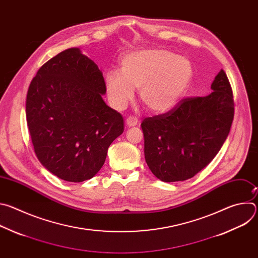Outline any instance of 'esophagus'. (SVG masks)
<instances>
[{"label": "esophagus", "mask_w": 258, "mask_h": 258, "mask_svg": "<svg viewBox=\"0 0 258 258\" xmlns=\"http://www.w3.org/2000/svg\"><path fill=\"white\" fill-rule=\"evenodd\" d=\"M125 122H126V125L131 127V126H135V125H137V124H138V122H139V120H138V118H137V117H135V116H130V117H127V118H126Z\"/></svg>", "instance_id": "1"}]
</instances>
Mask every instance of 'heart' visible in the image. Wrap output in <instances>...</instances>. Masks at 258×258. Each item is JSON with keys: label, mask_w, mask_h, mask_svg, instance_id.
<instances>
[{"label": "heart", "mask_w": 258, "mask_h": 258, "mask_svg": "<svg viewBox=\"0 0 258 258\" xmlns=\"http://www.w3.org/2000/svg\"><path fill=\"white\" fill-rule=\"evenodd\" d=\"M194 75L191 60L165 48H147L125 54L120 70L108 71L105 91L114 108L121 110L139 89L141 102L150 111L166 112L187 93Z\"/></svg>", "instance_id": "1"}]
</instances>
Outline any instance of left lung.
I'll return each instance as SVG.
<instances>
[{
    "label": "left lung",
    "mask_w": 258,
    "mask_h": 258,
    "mask_svg": "<svg viewBox=\"0 0 258 258\" xmlns=\"http://www.w3.org/2000/svg\"><path fill=\"white\" fill-rule=\"evenodd\" d=\"M211 94L182 99L170 111L141 123L144 153L152 173L162 181L193 177L224 145L234 119L233 92L222 69Z\"/></svg>",
    "instance_id": "left-lung-1"
}]
</instances>
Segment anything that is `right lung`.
<instances>
[{"mask_svg": "<svg viewBox=\"0 0 258 258\" xmlns=\"http://www.w3.org/2000/svg\"><path fill=\"white\" fill-rule=\"evenodd\" d=\"M98 65L79 48L67 49L36 72L26 96V121L40 162L61 179L81 182L103 166L123 118L104 102Z\"/></svg>", "mask_w": 258, "mask_h": 258, "instance_id": "add662e5", "label": "right lung"}]
</instances>
